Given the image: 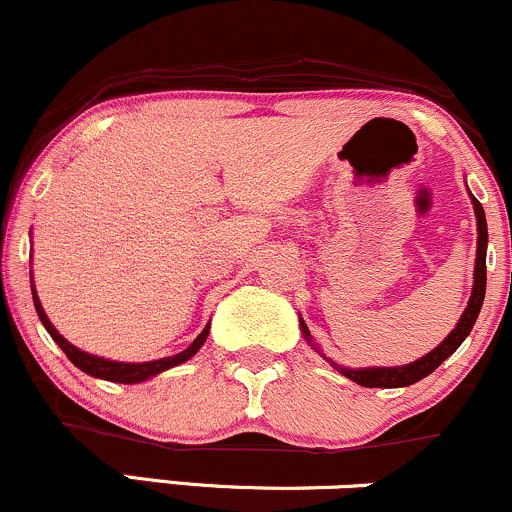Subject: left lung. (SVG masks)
<instances>
[{
  "label": "left lung",
  "mask_w": 512,
  "mask_h": 512,
  "mask_svg": "<svg viewBox=\"0 0 512 512\" xmlns=\"http://www.w3.org/2000/svg\"><path fill=\"white\" fill-rule=\"evenodd\" d=\"M471 204H474L476 211V226H479V247H476V272H474V291H471V299L466 311L459 318L457 328L447 335L430 355H425L418 362L406 364V367H379V369H342L335 362L333 364L338 372H342L347 379H352L359 386H369V389H398V386H411L415 381L425 379V376L435 372L445 359L462 345L466 335L474 328L476 318H479L481 303H484L486 296V243H488V228H486V213L484 206L471 196ZM301 330L306 335V340H311V333H308L306 323L301 320Z\"/></svg>",
  "instance_id": "obj_1"
}]
</instances>
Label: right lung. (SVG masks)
<instances>
[{"instance_id":"right-lung-1","label":"right lung","mask_w":512,"mask_h":512,"mask_svg":"<svg viewBox=\"0 0 512 512\" xmlns=\"http://www.w3.org/2000/svg\"><path fill=\"white\" fill-rule=\"evenodd\" d=\"M33 306H36V313L38 318H41V323L46 325V330L50 333V338L60 345V350L65 352L67 359H70L72 364H75L77 369H82L84 374L89 376H97V379H106V381H116V384H138V381L143 379H150V376L165 372V369L170 367H177V364L187 362L189 357H194L196 352H199V347L206 342V335H209V325H206L204 330H201V335L196 338L192 345L187 347V350H182L179 355H172V357H162V359H155V362H143V364H131V362H111V359H101V357H94V355H87V352L77 350L75 345H70L63 335L58 333V330L53 328V323H50L46 311H43L41 301H38L36 291H33Z\"/></svg>"}]
</instances>
